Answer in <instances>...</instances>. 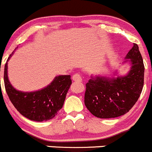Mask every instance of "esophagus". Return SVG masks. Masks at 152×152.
I'll return each instance as SVG.
<instances>
[{
  "mask_svg": "<svg viewBox=\"0 0 152 152\" xmlns=\"http://www.w3.org/2000/svg\"><path fill=\"white\" fill-rule=\"evenodd\" d=\"M72 80L74 81H77V82H81L82 81V77H81L79 73H76V74H75L72 76Z\"/></svg>",
  "mask_w": 152,
  "mask_h": 152,
  "instance_id": "obj_1",
  "label": "esophagus"
}]
</instances>
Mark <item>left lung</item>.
<instances>
[{
    "label": "left lung",
    "instance_id": "obj_1",
    "mask_svg": "<svg viewBox=\"0 0 152 152\" xmlns=\"http://www.w3.org/2000/svg\"><path fill=\"white\" fill-rule=\"evenodd\" d=\"M125 58L129 59L131 63L126 75L91 77L86 84L85 105L97 118H110L124 115L140 97L144 83V65L137 44L134 43Z\"/></svg>",
    "mask_w": 152,
    "mask_h": 152
}]
</instances>
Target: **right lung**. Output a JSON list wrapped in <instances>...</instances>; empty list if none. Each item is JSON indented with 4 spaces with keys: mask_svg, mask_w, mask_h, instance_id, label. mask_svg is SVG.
<instances>
[{
    "mask_svg": "<svg viewBox=\"0 0 152 152\" xmlns=\"http://www.w3.org/2000/svg\"><path fill=\"white\" fill-rule=\"evenodd\" d=\"M12 54L9 56L7 61ZM7 67L6 62L4 77L6 91L19 113L35 121H48L54 118L63 107L66 95L72 84L71 76H57L50 85L41 90L23 92L11 85L7 75Z\"/></svg>",
    "mask_w": 152,
    "mask_h": 152,
    "instance_id": "obj_1",
    "label": "right lung"
}]
</instances>
